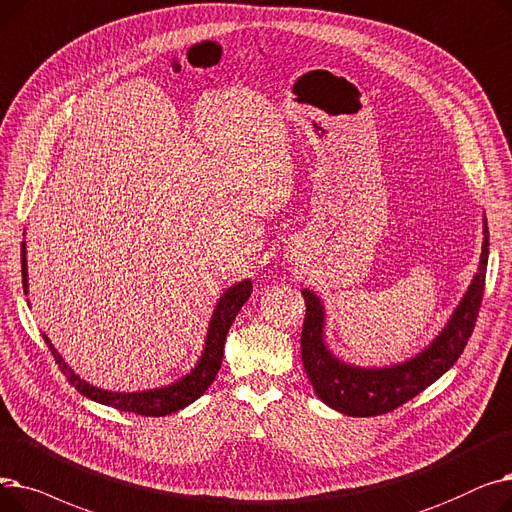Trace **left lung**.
Masks as SVG:
<instances>
[{"label":"left lung","mask_w":512,"mask_h":512,"mask_svg":"<svg viewBox=\"0 0 512 512\" xmlns=\"http://www.w3.org/2000/svg\"><path fill=\"white\" fill-rule=\"evenodd\" d=\"M488 254L490 235L488 223L483 221L479 269L452 312L450 321L423 352L400 364H392V367L364 369L335 358L325 344V306L314 291L302 289L306 302L300 339L302 362L316 396L344 415L377 417L402 406L440 379L458 360L475 329L485 287V271H488Z\"/></svg>","instance_id":"left-lung-1"}]
</instances>
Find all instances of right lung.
Segmentation results:
<instances>
[{"mask_svg": "<svg viewBox=\"0 0 512 512\" xmlns=\"http://www.w3.org/2000/svg\"><path fill=\"white\" fill-rule=\"evenodd\" d=\"M20 262H22V287H24V294H29L27 248H24V241L20 246ZM250 294H252L250 279H243V281L231 285L221 296V300L216 302V308L212 312V319L208 325L204 350H202V356H200L196 367H193L179 381L170 383L166 387L148 389V392H125V394L123 392H108V389H100V387L87 383L85 379L75 375V371L68 367L64 358L58 354V350L52 346L50 337L43 333V339H45V344L50 346L56 362L60 364V371L66 375L70 385L75 387L77 392H81L83 396H87L89 400L112 406L116 410L135 412V415H141V417H166V415H170V412H177V410L189 406L191 402H196L210 387L218 369H221L227 333L235 321L237 312L241 310V306L248 302Z\"/></svg>", "mask_w": 512, "mask_h": 512, "instance_id": "right-lung-1", "label": "right lung"}]
</instances>
